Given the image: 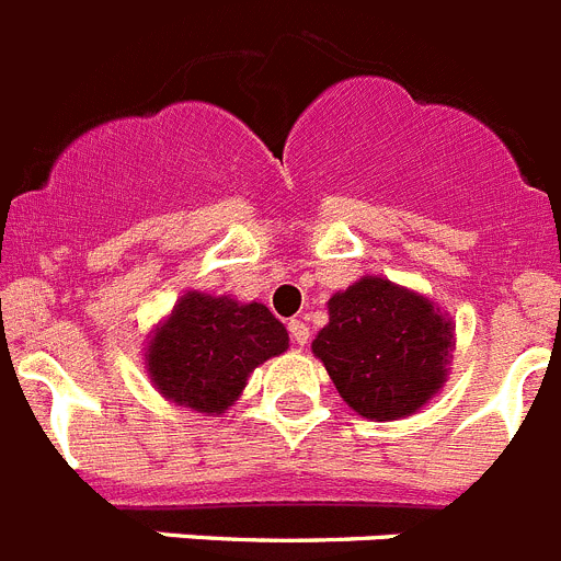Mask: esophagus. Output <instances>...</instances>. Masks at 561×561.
<instances>
[{"instance_id":"esophagus-1","label":"esophagus","mask_w":561,"mask_h":561,"mask_svg":"<svg viewBox=\"0 0 561 561\" xmlns=\"http://www.w3.org/2000/svg\"><path fill=\"white\" fill-rule=\"evenodd\" d=\"M287 330H290V339H294V344H299V347H305L310 341V328L301 319H290Z\"/></svg>"}]
</instances>
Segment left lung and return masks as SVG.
Wrapping results in <instances>:
<instances>
[{
	"instance_id": "left-lung-1",
	"label": "left lung",
	"mask_w": 561,
	"mask_h": 561,
	"mask_svg": "<svg viewBox=\"0 0 561 561\" xmlns=\"http://www.w3.org/2000/svg\"><path fill=\"white\" fill-rule=\"evenodd\" d=\"M328 316L313 355L362 417L415 415L449 381L455 321L428 296L367 274L330 296Z\"/></svg>"
}]
</instances>
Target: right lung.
Masks as SVG:
<instances>
[{
	"mask_svg": "<svg viewBox=\"0 0 561 561\" xmlns=\"http://www.w3.org/2000/svg\"><path fill=\"white\" fill-rule=\"evenodd\" d=\"M290 347L287 330L262 301L186 290L146 339L149 381L174 407L222 415L248 378Z\"/></svg>",
	"mask_w": 561,
	"mask_h": 561,
	"instance_id": "right-lung-1",
	"label": "right lung"
}]
</instances>
